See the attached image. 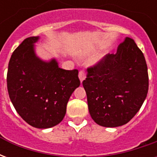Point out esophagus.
<instances>
[{
  "instance_id": "34e87169",
  "label": "esophagus",
  "mask_w": 157,
  "mask_h": 157,
  "mask_svg": "<svg viewBox=\"0 0 157 157\" xmlns=\"http://www.w3.org/2000/svg\"><path fill=\"white\" fill-rule=\"evenodd\" d=\"M86 71H85L84 70H82V71H80V72H79V78H80V80H81V82H83L84 80L86 79Z\"/></svg>"
}]
</instances>
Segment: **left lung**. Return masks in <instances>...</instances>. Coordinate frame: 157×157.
Here are the masks:
<instances>
[{
    "mask_svg": "<svg viewBox=\"0 0 157 157\" xmlns=\"http://www.w3.org/2000/svg\"><path fill=\"white\" fill-rule=\"evenodd\" d=\"M82 84L90 115L103 127L127 124L141 108L148 93L145 56L134 39L127 38L117 53L109 54L87 68Z\"/></svg>",
    "mask_w": 157,
    "mask_h": 157,
    "instance_id": "left-lung-1",
    "label": "left lung"
}]
</instances>
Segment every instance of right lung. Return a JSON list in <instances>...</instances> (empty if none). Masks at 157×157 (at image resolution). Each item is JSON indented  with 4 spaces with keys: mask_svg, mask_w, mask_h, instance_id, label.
<instances>
[{
    "mask_svg": "<svg viewBox=\"0 0 157 157\" xmlns=\"http://www.w3.org/2000/svg\"><path fill=\"white\" fill-rule=\"evenodd\" d=\"M38 39L27 38L12 53L6 82L10 99L22 119L33 127L48 128L63 120L69 98L81 82L78 70H63L55 59L47 63L36 57L33 44Z\"/></svg>",
    "mask_w": 157,
    "mask_h": 157,
    "instance_id": "right-lung-1",
    "label": "right lung"
}]
</instances>
